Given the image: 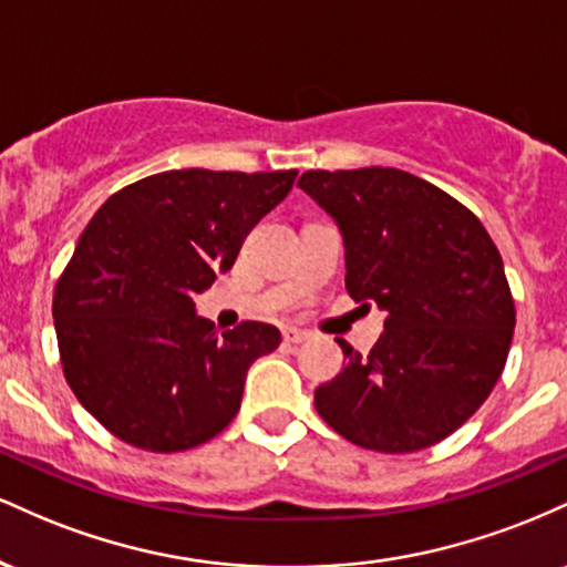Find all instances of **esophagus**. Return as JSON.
Listing matches in <instances>:
<instances>
[{"instance_id": "1", "label": "esophagus", "mask_w": 567, "mask_h": 567, "mask_svg": "<svg viewBox=\"0 0 567 567\" xmlns=\"http://www.w3.org/2000/svg\"><path fill=\"white\" fill-rule=\"evenodd\" d=\"M282 338H285V343H290V347H296V343L309 341V333H306V330H298V328H285Z\"/></svg>"}]
</instances>
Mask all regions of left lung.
<instances>
[{
	"label": "left lung",
	"instance_id": "8db88e82",
	"mask_svg": "<svg viewBox=\"0 0 567 567\" xmlns=\"http://www.w3.org/2000/svg\"><path fill=\"white\" fill-rule=\"evenodd\" d=\"M298 186L336 220L347 290L386 311L362 357L315 392L317 413L368 451L413 453L445 440L496 386L514 333L498 247L470 207L396 167L309 171Z\"/></svg>",
	"mask_w": 567,
	"mask_h": 567
}]
</instances>
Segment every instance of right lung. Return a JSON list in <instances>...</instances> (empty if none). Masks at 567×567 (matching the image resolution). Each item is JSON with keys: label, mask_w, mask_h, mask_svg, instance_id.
Instances as JSON below:
<instances>
[{"label": "right lung", "mask_w": 567, "mask_h": 567, "mask_svg": "<svg viewBox=\"0 0 567 567\" xmlns=\"http://www.w3.org/2000/svg\"><path fill=\"white\" fill-rule=\"evenodd\" d=\"M298 171L148 175L101 205L55 285L58 351L76 400L114 437L178 453L224 432L275 324L218 333L194 296L229 271Z\"/></svg>", "instance_id": "1"}]
</instances>
